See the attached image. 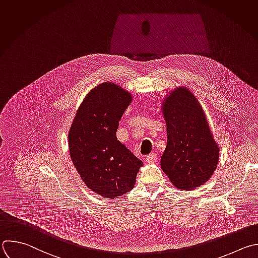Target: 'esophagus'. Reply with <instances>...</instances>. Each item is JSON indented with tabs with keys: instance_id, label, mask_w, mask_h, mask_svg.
Masks as SVG:
<instances>
[{
	"instance_id": "esophagus-1",
	"label": "esophagus",
	"mask_w": 258,
	"mask_h": 258,
	"mask_svg": "<svg viewBox=\"0 0 258 258\" xmlns=\"http://www.w3.org/2000/svg\"><path fill=\"white\" fill-rule=\"evenodd\" d=\"M156 159H157V154H155V153H151L146 156V162H148V163H152Z\"/></svg>"
}]
</instances>
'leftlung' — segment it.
I'll return each mask as SVG.
<instances>
[{"label":"left lung","instance_id":"8db88e82","mask_svg":"<svg viewBox=\"0 0 258 258\" xmlns=\"http://www.w3.org/2000/svg\"><path fill=\"white\" fill-rule=\"evenodd\" d=\"M160 107L167 126L161 168L175 188L194 190L213 176L220 146L201 102L186 86L171 90Z\"/></svg>","mask_w":258,"mask_h":258}]
</instances>
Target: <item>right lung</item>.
<instances>
[{
	"label": "right lung",
	"instance_id": "right-lung-1",
	"mask_svg": "<svg viewBox=\"0 0 258 258\" xmlns=\"http://www.w3.org/2000/svg\"><path fill=\"white\" fill-rule=\"evenodd\" d=\"M133 95L103 82L85 96L69 131L72 162L83 182L105 199H115L136 184L143 162L116 138L118 121Z\"/></svg>",
	"mask_w": 258,
	"mask_h": 258
}]
</instances>
